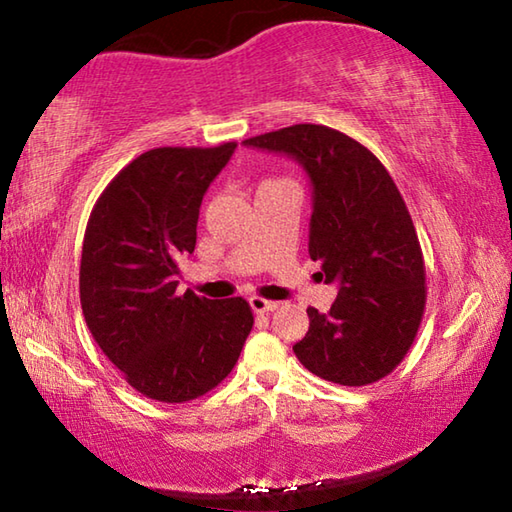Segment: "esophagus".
Returning a JSON list of instances; mask_svg holds the SVG:
<instances>
[{"label": "esophagus", "instance_id": "1", "mask_svg": "<svg viewBox=\"0 0 512 512\" xmlns=\"http://www.w3.org/2000/svg\"><path fill=\"white\" fill-rule=\"evenodd\" d=\"M250 307H253L255 314H266V311H275L277 309V302L255 296V298H250Z\"/></svg>", "mask_w": 512, "mask_h": 512}]
</instances>
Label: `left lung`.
I'll list each match as a JSON object with an SVG mask.
<instances>
[{"label": "left lung", "instance_id": "obj_1", "mask_svg": "<svg viewBox=\"0 0 512 512\" xmlns=\"http://www.w3.org/2000/svg\"><path fill=\"white\" fill-rule=\"evenodd\" d=\"M287 153L309 173L314 212L309 257L339 282L327 314L309 307V332L293 345L302 366L341 386H368L400 366L427 305L418 232L391 173L336 128L296 124L248 137Z\"/></svg>", "mask_w": 512, "mask_h": 512}]
</instances>
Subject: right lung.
Wrapping results in <instances>:
<instances>
[{"mask_svg": "<svg viewBox=\"0 0 512 512\" xmlns=\"http://www.w3.org/2000/svg\"><path fill=\"white\" fill-rule=\"evenodd\" d=\"M235 149L237 142L146 151L92 207L79 273L85 323L128 384L151 400L183 404L212 391L253 329L244 298L176 293L203 196Z\"/></svg>", "mask_w": 512, "mask_h": 512, "instance_id": "1", "label": "right lung"}]
</instances>
